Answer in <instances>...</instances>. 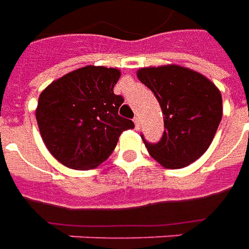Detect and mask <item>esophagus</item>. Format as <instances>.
Segmentation results:
<instances>
[{"mask_svg":"<svg viewBox=\"0 0 249 249\" xmlns=\"http://www.w3.org/2000/svg\"><path fill=\"white\" fill-rule=\"evenodd\" d=\"M133 121H135V128H136V130L140 129V119H139V117L136 116L135 119H133Z\"/></svg>","mask_w":249,"mask_h":249,"instance_id":"34e87169","label":"esophagus"}]
</instances>
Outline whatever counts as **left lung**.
Instances as JSON below:
<instances>
[{"label":"left lung","instance_id":"obj_1","mask_svg":"<svg viewBox=\"0 0 249 249\" xmlns=\"http://www.w3.org/2000/svg\"><path fill=\"white\" fill-rule=\"evenodd\" d=\"M137 77L151 89L164 114L160 141L145 142L165 168H184L208 149L223 116L221 94L208 78L178 65L142 68Z\"/></svg>","mask_w":249,"mask_h":249}]
</instances>
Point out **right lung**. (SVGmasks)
<instances>
[{"label":"right lung","mask_w":249,"mask_h":249,"mask_svg":"<svg viewBox=\"0 0 249 249\" xmlns=\"http://www.w3.org/2000/svg\"><path fill=\"white\" fill-rule=\"evenodd\" d=\"M120 71L84 66L52 82L40 94L37 124L46 148L73 169H92L114 151L120 135L135 124L119 114L114 94Z\"/></svg>","instance_id":"right-lung-1"}]
</instances>
